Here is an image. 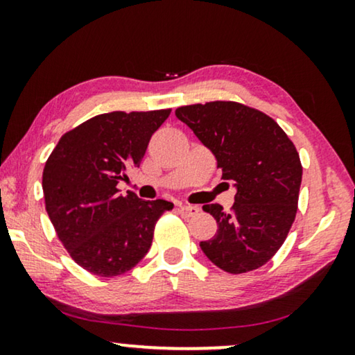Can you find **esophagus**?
<instances>
[{
    "instance_id": "esophagus-1",
    "label": "esophagus",
    "mask_w": 355,
    "mask_h": 355,
    "mask_svg": "<svg viewBox=\"0 0 355 355\" xmlns=\"http://www.w3.org/2000/svg\"><path fill=\"white\" fill-rule=\"evenodd\" d=\"M179 211H181L184 216H196L197 213L200 211V208L196 205H181L179 207Z\"/></svg>"
}]
</instances>
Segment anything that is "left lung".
Segmentation results:
<instances>
[{
    "label": "left lung",
    "mask_w": 355,
    "mask_h": 355,
    "mask_svg": "<svg viewBox=\"0 0 355 355\" xmlns=\"http://www.w3.org/2000/svg\"><path fill=\"white\" fill-rule=\"evenodd\" d=\"M176 116L237 187L230 211L203 205L218 223L216 234L200 242L203 254L226 273L260 268L284 244L297 213L302 164L293 140L268 114L237 101L179 106Z\"/></svg>",
    "instance_id": "left-lung-1"
}]
</instances>
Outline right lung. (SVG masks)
I'll return each mask as SVG.
<instances>
[{"mask_svg":"<svg viewBox=\"0 0 355 355\" xmlns=\"http://www.w3.org/2000/svg\"><path fill=\"white\" fill-rule=\"evenodd\" d=\"M171 110L113 111L67 130L43 168V196L58 239L77 265L113 278L147 254L168 200L121 196L118 182L140 166L150 137Z\"/></svg>","mask_w":355,"mask_h":355,"instance_id":"1","label":"right lung"}]
</instances>
